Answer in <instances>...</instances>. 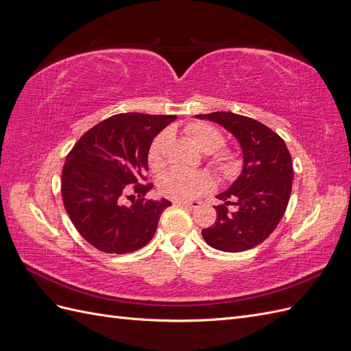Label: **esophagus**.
<instances>
[{"label":"esophagus","instance_id":"34e87169","mask_svg":"<svg viewBox=\"0 0 351 351\" xmlns=\"http://www.w3.org/2000/svg\"><path fill=\"white\" fill-rule=\"evenodd\" d=\"M176 205H180V206H184V208H190V209H196L200 206V202L197 200H193V202H174Z\"/></svg>","mask_w":351,"mask_h":351}]
</instances>
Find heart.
<instances>
[{
	"mask_svg": "<svg viewBox=\"0 0 351 351\" xmlns=\"http://www.w3.org/2000/svg\"><path fill=\"white\" fill-rule=\"evenodd\" d=\"M186 133L195 145L204 152H215L224 145V136L214 125L205 123L190 124ZM169 143V132L159 133L152 141L147 151V162L152 169L161 168L164 164L165 149ZM217 171L222 177H232L239 173V161L231 154H219L214 159ZM214 187L212 178L205 173H192L184 169H167L158 178V190L164 197L176 202H189L210 192Z\"/></svg>",
	"mask_w": 351,
	"mask_h": 351,
	"instance_id": "heart-1",
	"label": "heart"
}]
</instances>
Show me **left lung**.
Here are the masks:
<instances>
[{
  "instance_id": "left-lung-1",
  "label": "left lung",
  "mask_w": 351,
  "mask_h": 351,
  "mask_svg": "<svg viewBox=\"0 0 351 351\" xmlns=\"http://www.w3.org/2000/svg\"><path fill=\"white\" fill-rule=\"evenodd\" d=\"M221 124L234 134L243 151L239 178L217 197L215 224L202 230L210 247L244 252L258 246L277 228L289 205L293 186V162L285 142L265 124L234 112L196 115ZM233 205L230 211L228 206Z\"/></svg>"
}]
</instances>
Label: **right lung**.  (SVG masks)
I'll return each instance as SVG.
<instances>
[{"label": "right lung", "mask_w": 351, "mask_h": 351, "mask_svg": "<svg viewBox=\"0 0 351 351\" xmlns=\"http://www.w3.org/2000/svg\"><path fill=\"white\" fill-rule=\"evenodd\" d=\"M176 115L117 114L84 133L67 155L61 178L64 208L80 236L105 253H130L149 243L171 202L145 200L147 151ZM133 189L138 196L130 206ZM134 197V196H133Z\"/></svg>", "instance_id": "1"}]
</instances>
